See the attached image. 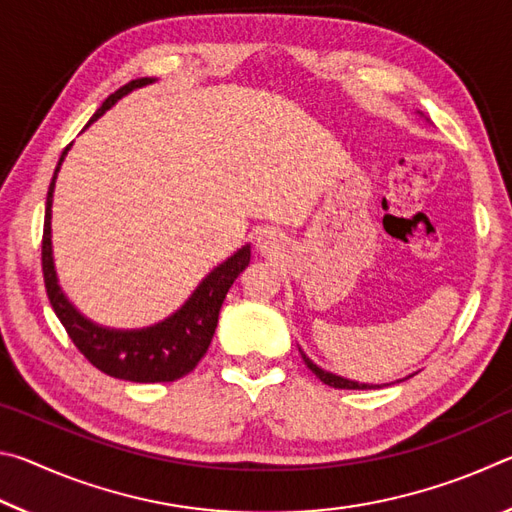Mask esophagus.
<instances>
[{"instance_id": "1", "label": "esophagus", "mask_w": 512, "mask_h": 512, "mask_svg": "<svg viewBox=\"0 0 512 512\" xmlns=\"http://www.w3.org/2000/svg\"><path fill=\"white\" fill-rule=\"evenodd\" d=\"M280 244V237H277V232L271 228H264L259 230L257 235V248L262 250V253H273V250Z\"/></svg>"}]
</instances>
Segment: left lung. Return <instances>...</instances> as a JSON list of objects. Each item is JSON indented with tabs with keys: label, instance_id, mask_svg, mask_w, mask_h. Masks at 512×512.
I'll list each match as a JSON object with an SVG mask.
<instances>
[{
	"label": "left lung",
	"instance_id": "1",
	"mask_svg": "<svg viewBox=\"0 0 512 512\" xmlns=\"http://www.w3.org/2000/svg\"><path fill=\"white\" fill-rule=\"evenodd\" d=\"M422 115V112H420ZM300 350V348H298ZM300 354H302V361L307 363V368L314 372V375L323 381V384H327V386H332V388H345V391H368V388H384V386H388V384H359V381H354V379H348V377H341V375H334V372H329V370H325V368H320V366H316L314 361H311L305 352L300 350ZM411 377V375H409ZM409 377H404V379H409ZM397 381H402V379H397Z\"/></svg>",
	"mask_w": 512,
	"mask_h": 512
}]
</instances>
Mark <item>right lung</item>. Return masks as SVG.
Masks as SVG:
<instances>
[{"instance_id": "1", "label": "right lung", "mask_w": 512, "mask_h": 512, "mask_svg": "<svg viewBox=\"0 0 512 512\" xmlns=\"http://www.w3.org/2000/svg\"><path fill=\"white\" fill-rule=\"evenodd\" d=\"M155 81L158 79H137L119 88L101 103V108L92 115L90 124L115 106L119 99H124L126 94L146 88ZM69 149H72V144L60 155L45 207L42 273H45V287L51 307H54L58 320L67 329L69 339L74 341L83 357L106 375L135 381V384H155V381H176L185 377L187 372H192L198 366V361L205 357L207 348H210L225 293H228L239 273L250 264V244L241 246L235 255L214 266L192 291V296L160 323L140 329H115L94 323L76 309L74 302L67 298V293L60 287L54 264V246H51V205H54L56 178Z\"/></svg>"}]
</instances>
